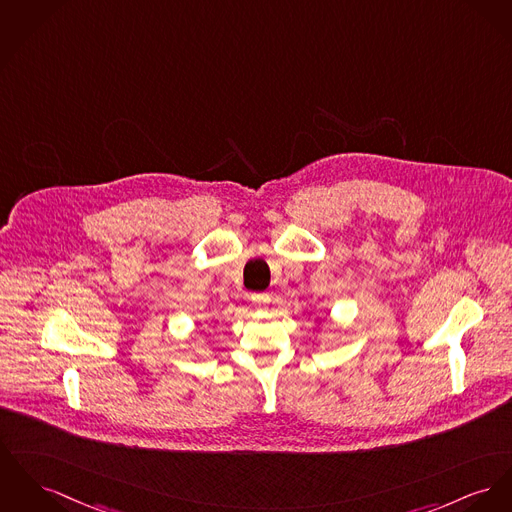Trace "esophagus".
<instances>
[{
  "label": "esophagus",
  "instance_id": "34e87169",
  "mask_svg": "<svg viewBox=\"0 0 512 512\" xmlns=\"http://www.w3.org/2000/svg\"><path fill=\"white\" fill-rule=\"evenodd\" d=\"M250 301H252L254 307L264 310V308L270 305V295H268V293H254V295L250 297Z\"/></svg>",
  "mask_w": 512,
  "mask_h": 512
}]
</instances>
